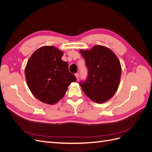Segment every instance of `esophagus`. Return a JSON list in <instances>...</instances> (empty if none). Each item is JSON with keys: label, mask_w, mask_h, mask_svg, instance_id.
Wrapping results in <instances>:
<instances>
[{"label": "esophagus", "mask_w": 152, "mask_h": 152, "mask_svg": "<svg viewBox=\"0 0 152 152\" xmlns=\"http://www.w3.org/2000/svg\"><path fill=\"white\" fill-rule=\"evenodd\" d=\"M75 76L76 77L77 79H78V78H79V73H76L75 74Z\"/></svg>", "instance_id": "34e87169"}]
</instances>
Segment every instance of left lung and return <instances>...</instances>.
Instances as JSON below:
<instances>
[{
    "mask_svg": "<svg viewBox=\"0 0 152 152\" xmlns=\"http://www.w3.org/2000/svg\"><path fill=\"white\" fill-rule=\"evenodd\" d=\"M80 52L88 69L87 80L80 82L82 91L96 103L107 102L116 93L120 84V61L111 49L103 45H96Z\"/></svg>",
    "mask_w": 152,
    "mask_h": 152,
    "instance_id": "8db88e82",
    "label": "left lung"
}]
</instances>
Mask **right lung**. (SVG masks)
<instances>
[{
    "mask_svg": "<svg viewBox=\"0 0 152 152\" xmlns=\"http://www.w3.org/2000/svg\"><path fill=\"white\" fill-rule=\"evenodd\" d=\"M63 52L50 45L39 48L32 54L25 69L26 81L31 93L48 104L58 103L65 96L68 87L77 80L63 61Z\"/></svg>",
    "mask_w": 152,
    "mask_h": 152,
    "instance_id": "obj_1",
    "label": "right lung"
}]
</instances>
